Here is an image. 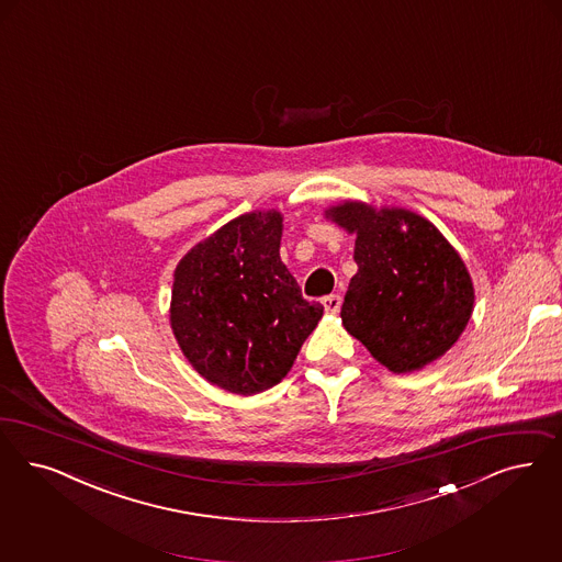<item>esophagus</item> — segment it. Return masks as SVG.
<instances>
[{"mask_svg":"<svg viewBox=\"0 0 562 562\" xmlns=\"http://www.w3.org/2000/svg\"><path fill=\"white\" fill-rule=\"evenodd\" d=\"M322 305H324V311L328 315H336L340 311V296L338 294H328V296L322 299Z\"/></svg>","mask_w":562,"mask_h":562,"instance_id":"esophagus-1","label":"esophagus"}]
</instances>
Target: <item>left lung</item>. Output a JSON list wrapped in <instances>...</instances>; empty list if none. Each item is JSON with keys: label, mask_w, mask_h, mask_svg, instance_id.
<instances>
[{"label": "left lung", "mask_w": 562, "mask_h": 562, "mask_svg": "<svg viewBox=\"0 0 562 562\" xmlns=\"http://www.w3.org/2000/svg\"><path fill=\"white\" fill-rule=\"evenodd\" d=\"M326 217L355 234L357 273L342 326L392 373L419 371L459 340L475 291L459 251L429 220L405 207L345 201Z\"/></svg>", "instance_id": "8db88e82"}]
</instances>
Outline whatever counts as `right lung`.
Instances as JSON below:
<instances>
[{
    "label": "right lung",
    "instance_id": "obj_1",
    "mask_svg": "<svg viewBox=\"0 0 562 562\" xmlns=\"http://www.w3.org/2000/svg\"><path fill=\"white\" fill-rule=\"evenodd\" d=\"M282 213L238 215L176 266L170 326L213 386L252 396L282 382L324 315L280 259Z\"/></svg>",
    "mask_w": 562,
    "mask_h": 562
}]
</instances>
